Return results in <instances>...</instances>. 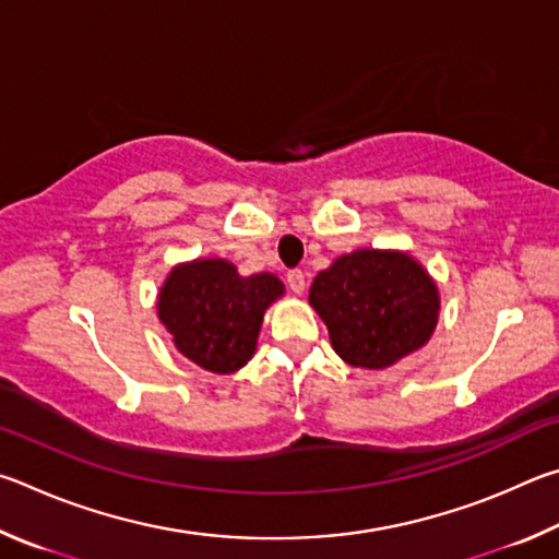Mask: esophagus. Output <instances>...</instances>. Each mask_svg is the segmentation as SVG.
I'll use <instances>...</instances> for the list:
<instances>
[{
  "mask_svg": "<svg viewBox=\"0 0 559 559\" xmlns=\"http://www.w3.org/2000/svg\"><path fill=\"white\" fill-rule=\"evenodd\" d=\"M287 285H289L292 292H295V295H301V292H305V287H307L305 272H301V270H289L287 272Z\"/></svg>",
  "mask_w": 559,
  "mask_h": 559,
  "instance_id": "obj_1",
  "label": "esophagus"
}]
</instances>
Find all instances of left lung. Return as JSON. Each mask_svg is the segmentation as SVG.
<instances>
[{"label": "left lung", "instance_id": "obj_1", "mask_svg": "<svg viewBox=\"0 0 559 559\" xmlns=\"http://www.w3.org/2000/svg\"><path fill=\"white\" fill-rule=\"evenodd\" d=\"M309 301L324 319L331 346L356 368H388L437 326V285L403 252L356 250L319 272Z\"/></svg>", "mask_w": 559, "mask_h": 559}]
</instances>
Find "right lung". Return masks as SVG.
I'll return each mask as SVG.
<instances>
[{
	"label": "right lung",
	"instance_id": "1",
	"mask_svg": "<svg viewBox=\"0 0 559 559\" xmlns=\"http://www.w3.org/2000/svg\"><path fill=\"white\" fill-rule=\"evenodd\" d=\"M282 292L274 274L240 277L225 260H195L169 274L156 309L186 358L211 373H233L252 358L264 309Z\"/></svg>",
	"mask_w": 559,
	"mask_h": 559
}]
</instances>
